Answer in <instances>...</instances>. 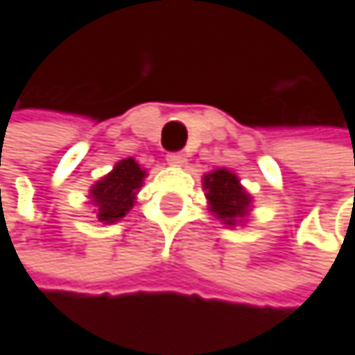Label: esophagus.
I'll list each match as a JSON object with an SVG mask.
<instances>
[{"mask_svg":"<svg viewBox=\"0 0 355 355\" xmlns=\"http://www.w3.org/2000/svg\"><path fill=\"white\" fill-rule=\"evenodd\" d=\"M166 160H168L171 166H182V164L187 162V157H184L182 153H171V155L166 157Z\"/></svg>","mask_w":355,"mask_h":355,"instance_id":"esophagus-1","label":"esophagus"}]
</instances>
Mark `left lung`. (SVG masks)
<instances>
[{
	"mask_svg": "<svg viewBox=\"0 0 355 355\" xmlns=\"http://www.w3.org/2000/svg\"><path fill=\"white\" fill-rule=\"evenodd\" d=\"M202 189L209 211L227 227L245 225L253 211V197L241 184V178L229 168H217L202 177Z\"/></svg>",
	"mask_w": 355,
	"mask_h": 355,
	"instance_id": "obj_1",
	"label": "left lung"
}]
</instances>
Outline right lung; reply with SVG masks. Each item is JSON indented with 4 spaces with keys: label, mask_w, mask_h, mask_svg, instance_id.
<instances>
[{
    "label": "right lung",
    "mask_w": 355,
    "mask_h": 355,
    "mask_svg": "<svg viewBox=\"0 0 355 355\" xmlns=\"http://www.w3.org/2000/svg\"><path fill=\"white\" fill-rule=\"evenodd\" d=\"M146 168L135 158L118 160L114 168L90 187V207L102 225L118 223L135 207L136 195L144 184Z\"/></svg>",
    "instance_id": "add662e5"
}]
</instances>
